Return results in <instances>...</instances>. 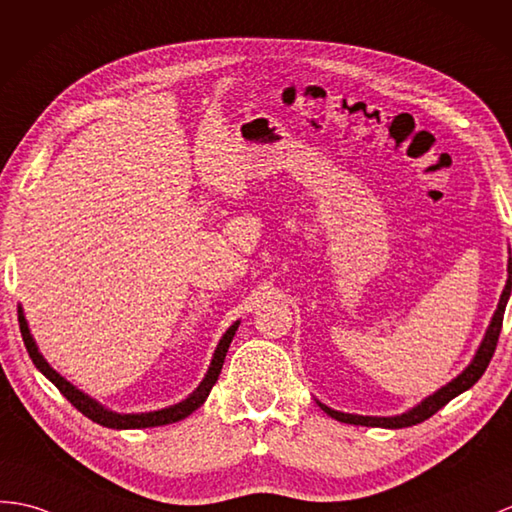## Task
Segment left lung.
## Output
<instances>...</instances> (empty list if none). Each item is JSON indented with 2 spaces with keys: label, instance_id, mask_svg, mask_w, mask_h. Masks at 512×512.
Returning <instances> with one entry per match:
<instances>
[{
  "label": "left lung",
  "instance_id": "1",
  "mask_svg": "<svg viewBox=\"0 0 512 512\" xmlns=\"http://www.w3.org/2000/svg\"><path fill=\"white\" fill-rule=\"evenodd\" d=\"M510 292H512V255H510V248H508V279L506 285L502 290V296H499V303H497V310L491 318L489 327H486V334L480 342L478 351H475L473 360L465 366V371L460 375H456L451 382H447L443 388H438L436 392H432L430 397H425L423 401H419L417 406L395 414V417H364V414H349V412H340L325 406V403H320L316 399V403L320 408H323L331 419H336L340 423H353V425H366V427H386V430H399V427H410V425H417L423 423L425 419H430L432 414H436L447 403L462 395V392L469 390L478 379L484 375L486 366H489L495 347H497V338H499V331H502V320H504V312H506V303L510 299Z\"/></svg>",
  "mask_w": 512,
  "mask_h": 512
}]
</instances>
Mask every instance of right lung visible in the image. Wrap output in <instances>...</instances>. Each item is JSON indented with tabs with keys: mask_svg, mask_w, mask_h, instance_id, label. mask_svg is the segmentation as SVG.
Returning <instances> with one entry per match:
<instances>
[{
	"mask_svg": "<svg viewBox=\"0 0 512 512\" xmlns=\"http://www.w3.org/2000/svg\"><path fill=\"white\" fill-rule=\"evenodd\" d=\"M17 312H19V329H21V336H23V344H26V349L30 353L34 366H37L39 371L47 379H50V382L58 390L63 392V397L71 403V406H76L93 423H100L104 427H111V430H144V427H159V425H168V423H176V421L187 419L189 414H192L194 410H198L202 403L207 401L213 384L218 382L224 358H227V351L231 347V340L235 336L237 327H240V320H235V323L227 331H224V336L220 338L216 351H213V358H211V364L207 368V373H205V377H202V382L194 388L192 395H187L183 401H178V403H174V406L161 408V410H150V412H115V410H109L106 406H102L100 401H95L93 397L87 395V392H82L78 386L67 382V379L61 373L54 371V368L50 366V362H47L43 358V353L39 351L37 340H34V336L30 334L28 320H26V314H23V307L21 305H17Z\"/></svg>",
	"mask_w": 512,
	"mask_h": 512,
	"instance_id": "1",
	"label": "right lung"
}]
</instances>
